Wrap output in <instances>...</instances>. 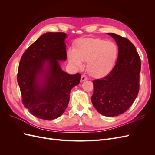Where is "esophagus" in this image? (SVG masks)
<instances>
[{"mask_svg":"<svg viewBox=\"0 0 155 155\" xmlns=\"http://www.w3.org/2000/svg\"><path fill=\"white\" fill-rule=\"evenodd\" d=\"M87 79H88L87 77L86 76H85V75H83V76L81 78V82H83L84 81L87 80Z\"/></svg>","mask_w":155,"mask_h":155,"instance_id":"1","label":"esophagus"}]
</instances>
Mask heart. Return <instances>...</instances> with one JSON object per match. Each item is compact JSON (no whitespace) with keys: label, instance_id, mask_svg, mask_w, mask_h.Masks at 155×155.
<instances>
[{"label":"heart","instance_id":"obj_1","mask_svg":"<svg viewBox=\"0 0 155 155\" xmlns=\"http://www.w3.org/2000/svg\"><path fill=\"white\" fill-rule=\"evenodd\" d=\"M118 47L112 42L100 38L79 39L74 49L67 51L69 62L77 69L82 68V61L87 62L88 73L100 78L112 70L118 56Z\"/></svg>","mask_w":155,"mask_h":155}]
</instances>
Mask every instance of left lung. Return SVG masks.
Returning a JSON list of instances; mask_svg holds the SVG:
<instances>
[{"mask_svg":"<svg viewBox=\"0 0 155 155\" xmlns=\"http://www.w3.org/2000/svg\"><path fill=\"white\" fill-rule=\"evenodd\" d=\"M118 46L114 67L102 79L93 81V106L108 117L123 114L132 105L139 92L141 61L135 46L127 39L108 33Z\"/></svg>","mask_w":155,"mask_h":155,"instance_id":"left-lung-1","label":"left lung"}]
</instances>
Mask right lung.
<instances>
[{"instance_id": "1", "label": "right lung", "mask_w": 155, "mask_h": 155, "mask_svg": "<svg viewBox=\"0 0 155 155\" xmlns=\"http://www.w3.org/2000/svg\"><path fill=\"white\" fill-rule=\"evenodd\" d=\"M61 32L42 35L23 54L17 74L22 103L37 118L52 120L68 106L72 88L79 85L81 74L64 72L59 61H66L65 39Z\"/></svg>"}]
</instances>
